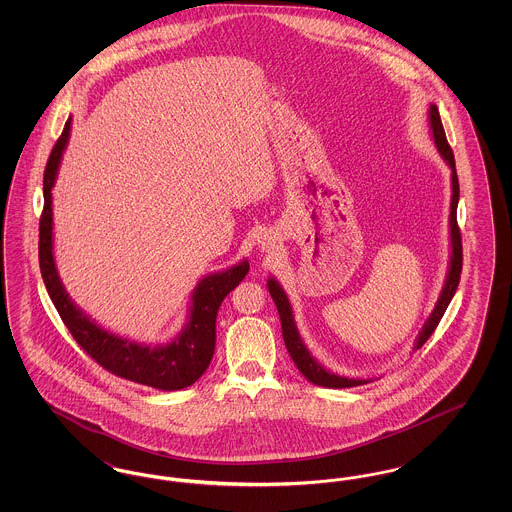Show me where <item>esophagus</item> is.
Wrapping results in <instances>:
<instances>
[{
    "mask_svg": "<svg viewBox=\"0 0 512 512\" xmlns=\"http://www.w3.org/2000/svg\"><path fill=\"white\" fill-rule=\"evenodd\" d=\"M278 245H276V238L274 236H270V234H267L263 240H261V251H274Z\"/></svg>",
    "mask_w": 512,
    "mask_h": 512,
    "instance_id": "obj_1",
    "label": "esophagus"
}]
</instances>
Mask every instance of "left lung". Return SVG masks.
Masks as SVG:
<instances>
[{
  "label": "left lung",
  "mask_w": 512,
  "mask_h": 512,
  "mask_svg": "<svg viewBox=\"0 0 512 512\" xmlns=\"http://www.w3.org/2000/svg\"><path fill=\"white\" fill-rule=\"evenodd\" d=\"M428 121H430V130H432V138L434 144L438 147V153L441 159L445 161V165L451 169V213H449V267H447V274H445V282L443 288L439 293L438 301L434 311L430 313V317L426 318L422 330L418 332L416 340H414L413 351L420 349L426 340L434 334L439 320L443 317V313L447 311L453 295L457 292L459 280H461V268H463V244H461V232L457 226V205H459V178H457V169H455V157L453 151L447 144L445 132H443V124L439 119L438 107L434 103H430L428 109ZM268 292L270 297L276 303L278 315H280V322H282V336H284V343L286 349L293 359V363L297 366V370L311 382L317 384L322 388H334V390H343V388H355V386H363L372 382V378H347V376H340L332 370H328L326 366L320 365L317 359L311 355V351L307 349L305 341L301 338L297 324H295V317H293L292 303L288 299V293L284 292V288L278 284V280L274 276H270L267 280Z\"/></svg>",
  "instance_id": "8db88e82"
}]
</instances>
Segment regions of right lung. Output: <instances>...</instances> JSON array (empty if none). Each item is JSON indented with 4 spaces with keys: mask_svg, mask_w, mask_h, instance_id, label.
<instances>
[{
    "mask_svg": "<svg viewBox=\"0 0 512 512\" xmlns=\"http://www.w3.org/2000/svg\"><path fill=\"white\" fill-rule=\"evenodd\" d=\"M71 122H65L63 134L51 149L44 172V213L40 219V270L49 297L63 318L65 326L73 334L76 343L109 372L163 391L184 390L195 384L215 353L217 341V313L224 297L232 292L249 272L247 259L203 276L192 292L188 309V322L167 343L147 345L122 338L99 326L88 317L65 290L53 255V201L51 190L57 180V171L69 144Z\"/></svg>",
    "mask_w": 512,
    "mask_h": 512,
    "instance_id": "obj_1",
    "label": "right lung"
}]
</instances>
